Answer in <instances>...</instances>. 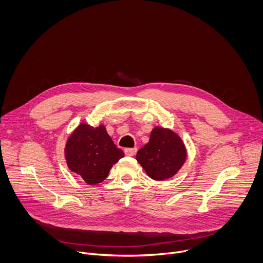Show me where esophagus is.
Wrapping results in <instances>:
<instances>
[{
    "instance_id": "1",
    "label": "esophagus",
    "mask_w": 263,
    "mask_h": 263,
    "mask_svg": "<svg viewBox=\"0 0 263 263\" xmlns=\"http://www.w3.org/2000/svg\"><path fill=\"white\" fill-rule=\"evenodd\" d=\"M136 152H137L136 147H127V148H125V154L127 156H133V155H135Z\"/></svg>"
}]
</instances>
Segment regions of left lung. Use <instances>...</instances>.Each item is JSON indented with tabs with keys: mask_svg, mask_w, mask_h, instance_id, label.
I'll return each mask as SVG.
<instances>
[{
	"mask_svg": "<svg viewBox=\"0 0 263 263\" xmlns=\"http://www.w3.org/2000/svg\"><path fill=\"white\" fill-rule=\"evenodd\" d=\"M186 159V149L181 138L172 130L156 127L149 140L138 149L136 160L147 176L157 181L173 177Z\"/></svg>",
	"mask_w": 263,
	"mask_h": 263,
	"instance_id": "1",
	"label": "left lung"
}]
</instances>
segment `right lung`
<instances>
[{
	"mask_svg": "<svg viewBox=\"0 0 263 263\" xmlns=\"http://www.w3.org/2000/svg\"><path fill=\"white\" fill-rule=\"evenodd\" d=\"M125 156L108 135L104 126L81 124L68 138L65 158L69 170L89 185L104 181L112 165Z\"/></svg>",
	"mask_w": 263,
	"mask_h": 263,
	"instance_id": "obj_1",
	"label": "right lung"
}]
</instances>
